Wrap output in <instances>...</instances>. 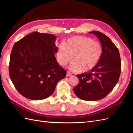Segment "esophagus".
Returning <instances> with one entry per match:
<instances>
[{
	"mask_svg": "<svg viewBox=\"0 0 133 133\" xmlns=\"http://www.w3.org/2000/svg\"><path fill=\"white\" fill-rule=\"evenodd\" d=\"M71 75V74L70 73V72H67V74H66V77H70V76Z\"/></svg>",
	"mask_w": 133,
	"mask_h": 133,
	"instance_id": "34e87169",
	"label": "esophagus"
}]
</instances>
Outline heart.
Segmentation results:
<instances>
[{"label":"heart","instance_id":"heart-1","mask_svg":"<svg viewBox=\"0 0 133 133\" xmlns=\"http://www.w3.org/2000/svg\"><path fill=\"white\" fill-rule=\"evenodd\" d=\"M102 55V47L99 43L90 38L74 36L60 45L57 52V59L62 66L72 60L69 69L74 71L84 72L90 71L97 66Z\"/></svg>","mask_w":133,"mask_h":133}]
</instances>
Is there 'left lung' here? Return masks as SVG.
I'll use <instances>...</instances> for the list:
<instances>
[{
	"label": "left lung",
	"mask_w": 133,
	"mask_h": 133,
	"mask_svg": "<svg viewBox=\"0 0 133 133\" xmlns=\"http://www.w3.org/2000/svg\"><path fill=\"white\" fill-rule=\"evenodd\" d=\"M89 33L99 39L102 55L94 69L77 75L79 83L73 90L81 99L94 101L106 97L118 83L121 74V58L118 48L108 36L98 31Z\"/></svg>",
	"instance_id": "obj_1"
}]
</instances>
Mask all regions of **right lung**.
Listing matches in <instances>:
<instances>
[{
	"label": "right lung",
	"mask_w": 133,
	"mask_h": 133,
	"mask_svg": "<svg viewBox=\"0 0 133 133\" xmlns=\"http://www.w3.org/2000/svg\"><path fill=\"white\" fill-rule=\"evenodd\" d=\"M56 36L34 32L14 44L11 51L9 74L20 94L29 99H46L54 91L56 84L66 76L54 54Z\"/></svg>",
	"instance_id": "obj_1"
}]
</instances>
